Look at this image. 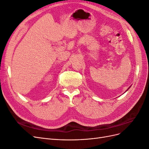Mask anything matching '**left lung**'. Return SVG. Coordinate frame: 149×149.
Wrapping results in <instances>:
<instances>
[{"label": "left lung", "instance_id": "left-lung-1", "mask_svg": "<svg viewBox=\"0 0 149 149\" xmlns=\"http://www.w3.org/2000/svg\"><path fill=\"white\" fill-rule=\"evenodd\" d=\"M129 88H130V87H129V88H128V89H127V90H126V91H127V90H128V89H129Z\"/></svg>", "mask_w": 149, "mask_h": 149}]
</instances>
